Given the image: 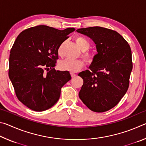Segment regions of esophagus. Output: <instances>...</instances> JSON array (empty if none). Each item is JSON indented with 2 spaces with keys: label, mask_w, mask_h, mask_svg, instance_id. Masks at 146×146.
Listing matches in <instances>:
<instances>
[{
  "label": "esophagus",
  "mask_w": 146,
  "mask_h": 146,
  "mask_svg": "<svg viewBox=\"0 0 146 146\" xmlns=\"http://www.w3.org/2000/svg\"><path fill=\"white\" fill-rule=\"evenodd\" d=\"M70 74H71V77H72V78H74V77H75V76H76V75L75 73H70Z\"/></svg>",
  "instance_id": "34e87169"
}]
</instances>
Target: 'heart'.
Instances as JSON below:
<instances>
[{"label": "heart", "instance_id": "obj_1", "mask_svg": "<svg viewBox=\"0 0 146 146\" xmlns=\"http://www.w3.org/2000/svg\"><path fill=\"white\" fill-rule=\"evenodd\" d=\"M76 43L77 44L79 48H80L84 52L82 54V56L84 58L88 64H92L95 59V54L91 53L90 51H87L88 49L90 48V43L88 40L82 36H76L75 38ZM58 55L61 54V47H60L58 51ZM85 64L82 60H70V59H66L59 62L58 67L62 71H69L71 73H76L80 71Z\"/></svg>", "mask_w": 146, "mask_h": 146}]
</instances>
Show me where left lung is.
Segmentation results:
<instances>
[{"instance_id":"1","label":"left lung","mask_w":146,"mask_h":146,"mask_svg":"<svg viewBox=\"0 0 146 146\" xmlns=\"http://www.w3.org/2000/svg\"><path fill=\"white\" fill-rule=\"evenodd\" d=\"M76 31L92 39L98 52L90 70L78 74L84 80L79 97L93 111H107L120 102L129 88L133 69L131 48L112 29L95 26Z\"/></svg>"}]
</instances>
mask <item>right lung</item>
Segmentation results:
<instances>
[{"mask_svg": "<svg viewBox=\"0 0 146 146\" xmlns=\"http://www.w3.org/2000/svg\"><path fill=\"white\" fill-rule=\"evenodd\" d=\"M75 30L40 25L17 37L10 51L8 74L17 98L28 108L43 111L51 108L60 98L62 87L71 80L69 71L54 67L59 47Z\"/></svg>", "mask_w": 146, "mask_h": 146, "instance_id": "right-lung-1", "label": "right lung"}]
</instances>
